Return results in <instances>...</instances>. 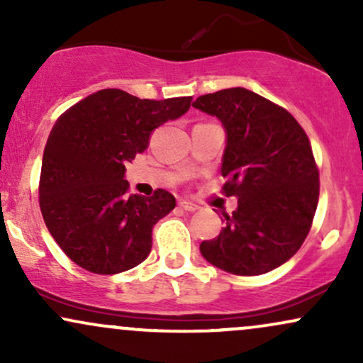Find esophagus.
I'll return each mask as SVG.
<instances>
[{
    "instance_id": "esophagus-1",
    "label": "esophagus",
    "mask_w": 363,
    "mask_h": 363,
    "mask_svg": "<svg viewBox=\"0 0 363 363\" xmlns=\"http://www.w3.org/2000/svg\"><path fill=\"white\" fill-rule=\"evenodd\" d=\"M179 208H181V210H184V211H196V210H198V206L193 205V203H189V201H179Z\"/></svg>"
}]
</instances>
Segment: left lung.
<instances>
[{
	"mask_svg": "<svg viewBox=\"0 0 363 363\" xmlns=\"http://www.w3.org/2000/svg\"><path fill=\"white\" fill-rule=\"evenodd\" d=\"M193 107L222 121L223 194L239 198L199 251L232 274L272 272L301 249L314 220L319 169L311 141L289 111L240 86L201 95Z\"/></svg>",
	"mask_w": 363,
	"mask_h": 363,
	"instance_id": "left-lung-1",
	"label": "left lung"
}]
</instances>
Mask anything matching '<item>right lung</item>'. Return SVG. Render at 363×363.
I'll use <instances>...</instances> for the list:
<instances>
[{"mask_svg": "<svg viewBox=\"0 0 363 363\" xmlns=\"http://www.w3.org/2000/svg\"><path fill=\"white\" fill-rule=\"evenodd\" d=\"M193 97L138 99L99 90L57 118L44 148L39 205L62 252L86 272L116 274L147 259L152 230L176 206L157 189L129 194L124 165L148 147L160 124L181 118Z\"/></svg>", "mask_w": 363, "mask_h": 363, "instance_id": "1", "label": "right lung"}]
</instances>
